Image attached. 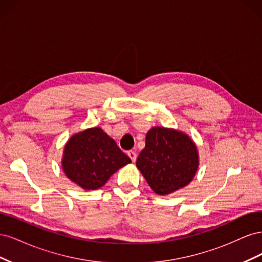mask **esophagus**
Listing matches in <instances>:
<instances>
[{
  "mask_svg": "<svg viewBox=\"0 0 262 262\" xmlns=\"http://www.w3.org/2000/svg\"><path fill=\"white\" fill-rule=\"evenodd\" d=\"M128 156L131 158L132 162H136V160H137V154H136V152H133V150H129V152H128Z\"/></svg>",
  "mask_w": 262,
  "mask_h": 262,
  "instance_id": "1",
  "label": "esophagus"
}]
</instances>
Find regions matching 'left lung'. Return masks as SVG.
<instances>
[{
	"instance_id": "1",
	"label": "left lung",
	"mask_w": 262,
	"mask_h": 262,
	"mask_svg": "<svg viewBox=\"0 0 262 262\" xmlns=\"http://www.w3.org/2000/svg\"><path fill=\"white\" fill-rule=\"evenodd\" d=\"M199 166L196 147L186 134L160 128L150 129L137 167L157 194H169L187 186Z\"/></svg>"
}]
</instances>
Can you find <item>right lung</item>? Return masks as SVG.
<instances>
[{"mask_svg": "<svg viewBox=\"0 0 262 262\" xmlns=\"http://www.w3.org/2000/svg\"><path fill=\"white\" fill-rule=\"evenodd\" d=\"M131 163L100 128L75 134L64 147L62 167L66 175L83 189L95 190L104 186L119 168Z\"/></svg>", "mask_w": 262, "mask_h": 262, "instance_id": "add662e5", "label": "right lung"}]
</instances>
